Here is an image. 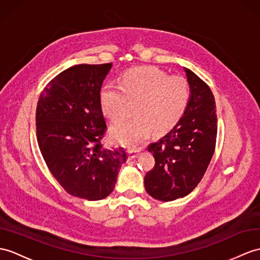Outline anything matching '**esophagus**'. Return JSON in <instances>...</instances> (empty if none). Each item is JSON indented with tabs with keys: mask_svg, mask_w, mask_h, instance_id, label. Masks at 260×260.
I'll return each instance as SVG.
<instances>
[{
	"mask_svg": "<svg viewBox=\"0 0 260 260\" xmlns=\"http://www.w3.org/2000/svg\"><path fill=\"white\" fill-rule=\"evenodd\" d=\"M138 154H140V149H129L128 150V158L129 159L135 158Z\"/></svg>",
	"mask_w": 260,
	"mask_h": 260,
	"instance_id": "esophagus-1",
	"label": "esophagus"
}]
</instances>
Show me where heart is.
Here are the masks:
<instances>
[{
	"mask_svg": "<svg viewBox=\"0 0 260 260\" xmlns=\"http://www.w3.org/2000/svg\"><path fill=\"white\" fill-rule=\"evenodd\" d=\"M190 100V86L185 77L170 76L157 68L133 69L120 80V85L106 83L100 90L104 115L118 120L135 103V115L111 128L114 142L127 146L140 144L150 135L172 129L183 117Z\"/></svg>",
	"mask_w": 260,
	"mask_h": 260,
	"instance_id": "b5f03b06",
	"label": "heart"
}]
</instances>
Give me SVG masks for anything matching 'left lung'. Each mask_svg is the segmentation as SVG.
Listing matches in <instances>:
<instances>
[{
  "mask_svg": "<svg viewBox=\"0 0 260 260\" xmlns=\"http://www.w3.org/2000/svg\"><path fill=\"white\" fill-rule=\"evenodd\" d=\"M190 100L179 122L157 142L148 145L155 165L144 178L155 199L171 202L195 189L212 159L217 137L216 104L212 89L184 68Z\"/></svg>",
  "mask_w": 260,
  "mask_h": 260,
  "instance_id": "1",
  "label": "left lung"
}]
</instances>
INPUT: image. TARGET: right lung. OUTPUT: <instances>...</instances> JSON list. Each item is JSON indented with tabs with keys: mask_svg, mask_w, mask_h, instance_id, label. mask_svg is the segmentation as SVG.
Instances as JSON below:
<instances>
[{
	"mask_svg": "<svg viewBox=\"0 0 260 260\" xmlns=\"http://www.w3.org/2000/svg\"><path fill=\"white\" fill-rule=\"evenodd\" d=\"M112 63L80 64L47 83L36 106V138L46 166L70 195L100 201L114 189L127 160L123 147L107 148L100 90Z\"/></svg>",
	"mask_w": 260,
	"mask_h": 260,
	"instance_id": "obj_1",
	"label": "right lung"
}]
</instances>
